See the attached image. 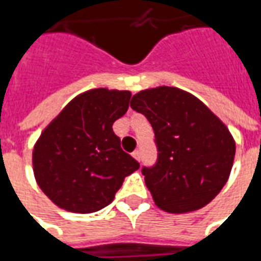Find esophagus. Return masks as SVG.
I'll use <instances>...</instances> for the list:
<instances>
[{"instance_id":"obj_1","label":"esophagus","mask_w":261,"mask_h":261,"mask_svg":"<svg viewBox=\"0 0 261 261\" xmlns=\"http://www.w3.org/2000/svg\"><path fill=\"white\" fill-rule=\"evenodd\" d=\"M132 156H134V159H136L138 162H140V151L139 150H135L134 153H132Z\"/></svg>"}]
</instances>
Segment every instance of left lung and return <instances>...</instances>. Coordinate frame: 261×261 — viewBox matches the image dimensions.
Returning a JSON list of instances; mask_svg holds the SVG:
<instances>
[{"label":"left lung","mask_w":261,"mask_h":261,"mask_svg":"<svg viewBox=\"0 0 261 261\" xmlns=\"http://www.w3.org/2000/svg\"><path fill=\"white\" fill-rule=\"evenodd\" d=\"M130 107L147 118L156 136V164L142 169L154 204L170 214L210 204L233 166L236 145L226 125L202 101L177 87L139 91Z\"/></svg>","instance_id":"8db88e82"}]
</instances>
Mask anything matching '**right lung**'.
<instances>
[{"label": "right lung", "mask_w": 261, "mask_h": 261, "mask_svg": "<svg viewBox=\"0 0 261 261\" xmlns=\"http://www.w3.org/2000/svg\"><path fill=\"white\" fill-rule=\"evenodd\" d=\"M130 95L108 88L81 92L40 134L32 151L33 174L59 208L74 214L102 210L125 177L139 169L112 130L127 111Z\"/></svg>", "instance_id": "add662e5"}]
</instances>
